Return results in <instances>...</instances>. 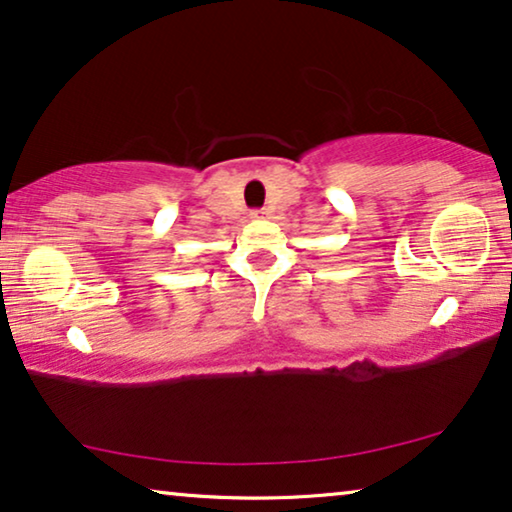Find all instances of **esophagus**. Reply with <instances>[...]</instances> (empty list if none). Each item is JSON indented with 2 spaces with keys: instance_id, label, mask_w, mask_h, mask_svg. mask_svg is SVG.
<instances>
[{
  "instance_id": "esophagus-1",
  "label": "esophagus",
  "mask_w": 512,
  "mask_h": 512,
  "mask_svg": "<svg viewBox=\"0 0 512 512\" xmlns=\"http://www.w3.org/2000/svg\"><path fill=\"white\" fill-rule=\"evenodd\" d=\"M250 218H253V220H266V218H269V211H266V208H257V211L250 213Z\"/></svg>"
}]
</instances>
